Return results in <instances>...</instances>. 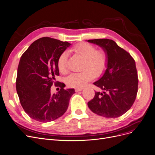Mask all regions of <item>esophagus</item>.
Masks as SVG:
<instances>
[{"label":"esophagus","mask_w":155,"mask_h":155,"mask_svg":"<svg viewBox=\"0 0 155 155\" xmlns=\"http://www.w3.org/2000/svg\"><path fill=\"white\" fill-rule=\"evenodd\" d=\"M83 90V88H76V89H75V91H76V92L81 91Z\"/></svg>","instance_id":"esophagus-1"}]
</instances>
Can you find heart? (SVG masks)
Listing matches in <instances>:
<instances>
[{
	"label": "heart",
	"mask_w": 155,
	"mask_h": 155,
	"mask_svg": "<svg viewBox=\"0 0 155 155\" xmlns=\"http://www.w3.org/2000/svg\"><path fill=\"white\" fill-rule=\"evenodd\" d=\"M72 51L77 55L83 58L82 72L72 73L65 79V83L71 87L81 88L91 81L94 74L99 76L104 73L108 64V56L103 50L98 51L97 48L90 43H81L76 45ZM68 54L62 53L58 58L57 66L59 71L65 73L67 71Z\"/></svg>",
	"instance_id": "heart-1"
}]
</instances>
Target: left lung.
Wrapping results in <instances>:
<instances>
[{"mask_svg":"<svg viewBox=\"0 0 155 155\" xmlns=\"http://www.w3.org/2000/svg\"><path fill=\"white\" fill-rule=\"evenodd\" d=\"M100 47L108 56L107 67L103 76L93 84L103 91L95 92L87 103L91 111L107 118L119 117L133 105L138 87L136 63L130 55L109 39L88 40Z\"/></svg>","mask_w":155,"mask_h":155,"instance_id":"left-lung-1","label":"left lung"}]
</instances>
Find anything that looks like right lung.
Returning <instances> with one entry per match:
<instances>
[{"label": "right lung", "mask_w": 155, "mask_h": 155, "mask_svg": "<svg viewBox=\"0 0 155 155\" xmlns=\"http://www.w3.org/2000/svg\"><path fill=\"white\" fill-rule=\"evenodd\" d=\"M67 41L49 37L35 41L22 55L18 68L16 91L21 106L31 119L48 122L61 117L67 110L74 89H64L65 84L57 83L61 90L51 94L55 76L59 75L57 61L71 46Z\"/></svg>", "instance_id": "add662e5"}]
</instances>
